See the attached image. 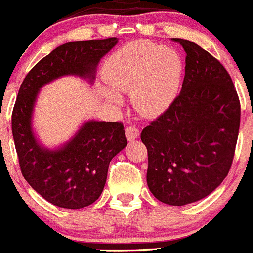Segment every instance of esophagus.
<instances>
[{
    "instance_id": "obj_1",
    "label": "esophagus",
    "mask_w": 253,
    "mask_h": 253,
    "mask_svg": "<svg viewBox=\"0 0 253 253\" xmlns=\"http://www.w3.org/2000/svg\"><path fill=\"white\" fill-rule=\"evenodd\" d=\"M125 135H126V139H128L129 141L135 140V139L139 136V130L135 128V126L130 125V126H128V128L125 129Z\"/></svg>"
}]
</instances>
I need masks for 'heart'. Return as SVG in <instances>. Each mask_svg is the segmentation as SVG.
I'll list each match as a JSON object with an SVG mask.
<instances>
[{"instance_id":"heart-1","label":"heart","mask_w":253,"mask_h":253,"mask_svg":"<svg viewBox=\"0 0 253 253\" xmlns=\"http://www.w3.org/2000/svg\"><path fill=\"white\" fill-rule=\"evenodd\" d=\"M181 57L175 49L135 41L114 53L103 73L110 89L103 97L120 104L118 93L131 92L133 107L145 117H156L169 108L179 92L182 79Z\"/></svg>"}]
</instances>
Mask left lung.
<instances>
[{"label": "left lung", "mask_w": 253, "mask_h": 253, "mask_svg": "<svg viewBox=\"0 0 253 253\" xmlns=\"http://www.w3.org/2000/svg\"><path fill=\"white\" fill-rule=\"evenodd\" d=\"M175 41L186 52L181 92L140 138L149 190L161 203L182 206L210 195L227 176L241 108L225 67L196 43Z\"/></svg>", "instance_id": "1"}]
</instances>
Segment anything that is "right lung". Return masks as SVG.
I'll use <instances>...</instances> for the list:
<instances>
[{
    "label": "right lung",
    "mask_w": 253,
    "mask_h": 253,
    "mask_svg": "<svg viewBox=\"0 0 253 253\" xmlns=\"http://www.w3.org/2000/svg\"><path fill=\"white\" fill-rule=\"evenodd\" d=\"M117 43V37L64 43L28 72L18 90L12 134L21 171L35 191L59 208L76 210L98 200L110 160L128 141L122 123L88 120L63 145L45 148L32 126L38 93L64 76L79 77L92 84L98 63Z\"/></svg>",
    "instance_id": "1"
}]
</instances>
